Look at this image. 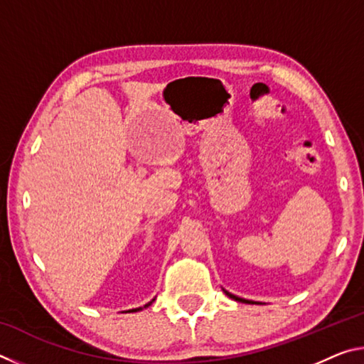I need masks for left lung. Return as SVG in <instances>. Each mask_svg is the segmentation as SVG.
<instances>
[{
  "instance_id": "obj_1",
  "label": "left lung",
  "mask_w": 364,
  "mask_h": 364,
  "mask_svg": "<svg viewBox=\"0 0 364 364\" xmlns=\"http://www.w3.org/2000/svg\"><path fill=\"white\" fill-rule=\"evenodd\" d=\"M226 292V291H225ZM226 295L228 297H231V299H234V300H237V301H242V304H255V301H250V300H244V299H241V297H236V295H232V294H230V292H226Z\"/></svg>"
}]
</instances>
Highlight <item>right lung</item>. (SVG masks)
<instances>
[{
  "label": "right lung",
  "mask_w": 364,
  "mask_h": 364,
  "mask_svg": "<svg viewBox=\"0 0 364 364\" xmlns=\"http://www.w3.org/2000/svg\"><path fill=\"white\" fill-rule=\"evenodd\" d=\"M146 306H147V305H146ZM138 310H139V308H136V310H130V311H138Z\"/></svg>",
  "instance_id": "right-lung-1"
}]
</instances>
